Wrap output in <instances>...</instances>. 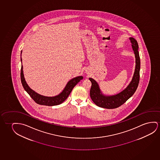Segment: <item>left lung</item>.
Listing matches in <instances>:
<instances>
[{
    "instance_id": "left-lung-1",
    "label": "left lung",
    "mask_w": 160,
    "mask_h": 160,
    "mask_svg": "<svg viewBox=\"0 0 160 160\" xmlns=\"http://www.w3.org/2000/svg\"><path fill=\"white\" fill-rule=\"evenodd\" d=\"M132 47L135 54V68L133 78L128 86L123 90L113 95H105L101 92L99 84L94 79L89 78L92 82L90 96L91 99L97 106L102 108L112 109L118 108L129 99L137 90L139 82L140 60L138 52L137 41L133 37L129 38Z\"/></svg>"
}]
</instances>
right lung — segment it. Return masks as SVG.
<instances>
[{
  "label": "right lung",
  "mask_w": 160,
  "mask_h": 160,
  "mask_svg": "<svg viewBox=\"0 0 160 160\" xmlns=\"http://www.w3.org/2000/svg\"><path fill=\"white\" fill-rule=\"evenodd\" d=\"M21 53H22V51L21 52V61L22 62ZM83 78V76L74 77L68 82V83L66 84L65 88L63 89L62 92H60L59 95L54 97H45L37 93L29 87L25 81L23 71L22 65L21 66V81L24 89L27 92V93L30 95V97H31L34 101L37 104L42 105L55 106V105H58L62 104L63 101L68 98V95L72 92L73 88H74L77 84Z\"/></svg>",
  "instance_id": "obj_1"
}]
</instances>
